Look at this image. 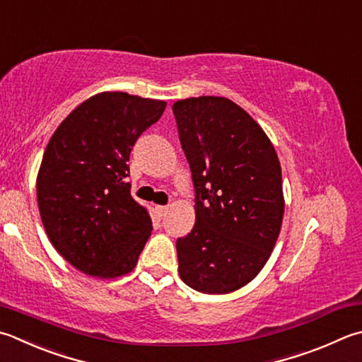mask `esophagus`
Returning <instances> with one entry per match:
<instances>
[{
	"instance_id": "34e87169",
	"label": "esophagus",
	"mask_w": 362,
	"mask_h": 362,
	"mask_svg": "<svg viewBox=\"0 0 362 362\" xmlns=\"http://www.w3.org/2000/svg\"><path fill=\"white\" fill-rule=\"evenodd\" d=\"M167 211H168V206H167V204H159V206H156V213H158V216H159V217H165Z\"/></svg>"
}]
</instances>
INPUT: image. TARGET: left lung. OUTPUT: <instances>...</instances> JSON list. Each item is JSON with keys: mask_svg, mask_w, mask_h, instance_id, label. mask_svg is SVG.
I'll return each mask as SVG.
<instances>
[{"mask_svg": "<svg viewBox=\"0 0 362 362\" xmlns=\"http://www.w3.org/2000/svg\"><path fill=\"white\" fill-rule=\"evenodd\" d=\"M195 190L197 222L178 238V271L190 288L222 295L268 262L284 217L274 146L240 105L202 96L173 104Z\"/></svg>", "mask_w": 362, "mask_h": 362, "instance_id": "8db88e82", "label": "left lung"}]
</instances>
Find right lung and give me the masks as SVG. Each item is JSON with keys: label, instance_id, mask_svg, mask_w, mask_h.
I'll return each mask as SVG.
<instances>
[{"label": "right lung", "instance_id": "obj_1", "mask_svg": "<svg viewBox=\"0 0 362 362\" xmlns=\"http://www.w3.org/2000/svg\"><path fill=\"white\" fill-rule=\"evenodd\" d=\"M165 102L100 93L67 117L47 145L37 175L40 219L52 244L90 276L131 272L153 230L131 195L129 158Z\"/></svg>", "mask_w": 362, "mask_h": 362}]
</instances>
